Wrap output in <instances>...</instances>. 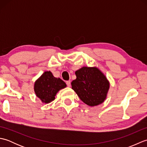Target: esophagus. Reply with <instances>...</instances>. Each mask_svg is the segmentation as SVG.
<instances>
[{"label": "esophagus", "mask_w": 147, "mask_h": 147, "mask_svg": "<svg viewBox=\"0 0 147 147\" xmlns=\"http://www.w3.org/2000/svg\"><path fill=\"white\" fill-rule=\"evenodd\" d=\"M66 84H67V86H69V87L71 86V82H70V81H67Z\"/></svg>", "instance_id": "34e87169"}]
</instances>
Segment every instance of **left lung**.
<instances>
[{
    "instance_id": "1",
    "label": "left lung",
    "mask_w": 147,
    "mask_h": 147,
    "mask_svg": "<svg viewBox=\"0 0 147 147\" xmlns=\"http://www.w3.org/2000/svg\"><path fill=\"white\" fill-rule=\"evenodd\" d=\"M76 79L71 82L72 89L90 107L98 105L107 98L110 83L96 67H83L75 72Z\"/></svg>"
}]
</instances>
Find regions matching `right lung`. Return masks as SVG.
<instances>
[{"label":"right lung","mask_w":147,"mask_h":147,"mask_svg":"<svg viewBox=\"0 0 147 147\" xmlns=\"http://www.w3.org/2000/svg\"><path fill=\"white\" fill-rule=\"evenodd\" d=\"M66 84L59 78L53 76L51 71H45L34 84V91L42 103L49 104L55 100L57 92L66 87Z\"/></svg>","instance_id":"right-lung-1"}]
</instances>
